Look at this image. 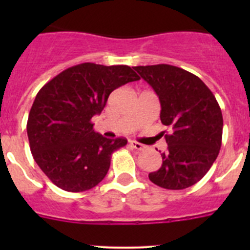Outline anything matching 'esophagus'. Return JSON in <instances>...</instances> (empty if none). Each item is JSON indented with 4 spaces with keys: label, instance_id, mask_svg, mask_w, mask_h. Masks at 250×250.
<instances>
[{
    "label": "esophagus",
    "instance_id": "esophagus-1",
    "mask_svg": "<svg viewBox=\"0 0 250 250\" xmlns=\"http://www.w3.org/2000/svg\"><path fill=\"white\" fill-rule=\"evenodd\" d=\"M129 144H130V146L132 147V149H136V150H144L145 147V145H143V144H140V143H138V141H129Z\"/></svg>",
    "mask_w": 250,
    "mask_h": 250
}]
</instances>
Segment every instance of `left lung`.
<instances>
[{"instance_id":"obj_1","label":"left lung","mask_w":250,"mask_h":250,"mask_svg":"<svg viewBox=\"0 0 250 250\" xmlns=\"http://www.w3.org/2000/svg\"><path fill=\"white\" fill-rule=\"evenodd\" d=\"M160 101V120L170 129L160 169L149 174L158 187L180 190L208 173L222 146L223 115L213 92L199 77L176 66L132 67Z\"/></svg>"}]
</instances>
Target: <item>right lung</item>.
Listing matches in <instances>:
<instances>
[{
    "instance_id": "right-lung-1",
    "label": "right lung",
    "mask_w": 250,
    "mask_h": 250,
    "mask_svg": "<svg viewBox=\"0 0 250 250\" xmlns=\"http://www.w3.org/2000/svg\"><path fill=\"white\" fill-rule=\"evenodd\" d=\"M140 77L125 65L85 62L66 68L36 95L28 114L27 136L35 161L62 190L96 187L109 171L111 154L125 138H104L94 130L109 95Z\"/></svg>"
}]
</instances>
